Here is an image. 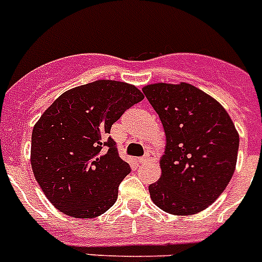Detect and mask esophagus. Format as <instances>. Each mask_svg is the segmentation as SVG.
I'll list each match as a JSON object with an SVG mask.
<instances>
[{
    "mask_svg": "<svg viewBox=\"0 0 262 262\" xmlns=\"http://www.w3.org/2000/svg\"><path fill=\"white\" fill-rule=\"evenodd\" d=\"M149 160H150V153L146 152L145 156H142L141 159H140V163H141V164H146Z\"/></svg>",
    "mask_w": 262,
    "mask_h": 262,
    "instance_id": "1",
    "label": "esophagus"
}]
</instances>
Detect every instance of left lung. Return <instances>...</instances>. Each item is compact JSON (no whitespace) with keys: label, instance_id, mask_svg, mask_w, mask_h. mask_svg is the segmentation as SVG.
<instances>
[{"label":"left lung","instance_id":"8db88e82","mask_svg":"<svg viewBox=\"0 0 262 262\" xmlns=\"http://www.w3.org/2000/svg\"><path fill=\"white\" fill-rule=\"evenodd\" d=\"M142 93L167 137L150 199L173 215L196 214L216 201L234 173L237 129L220 102L192 84L155 83Z\"/></svg>","mask_w":262,"mask_h":262}]
</instances>
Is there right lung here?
Listing matches in <instances>:
<instances>
[{
    "label": "right lung",
    "instance_id": "1",
    "mask_svg": "<svg viewBox=\"0 0 262 262\" xmlns=\"http://www.w3.org/2000/svg\"><path fill=\"white\" fill-rule=\"evenodd\" d=\"M144 99L137 87L95 80L66 91L42 113L32 132V171L57 210L95 218L112 207L130 172L109 137L112 125Z\"/></svg>",
    "mask_w": 262,
    "mask_h": 262
}]
</instances>
